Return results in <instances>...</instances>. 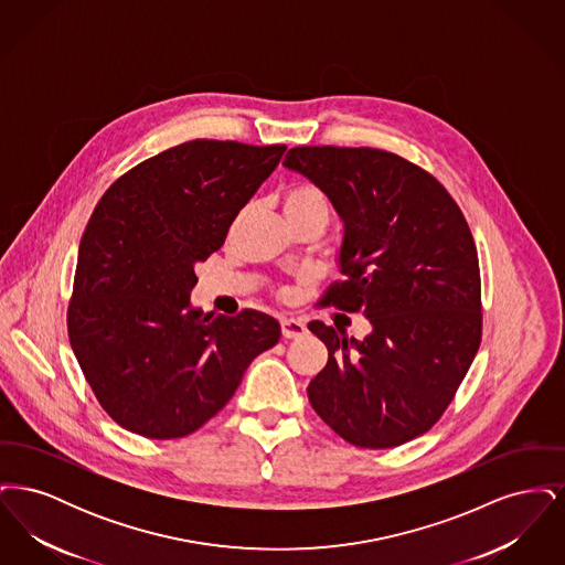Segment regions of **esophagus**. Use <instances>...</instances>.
Returning <instances> with one entry per match:
<instances>
[{"label": "esophagus", "mask_w": 565, "mask_h": 565, "mask_svg": "<svg viewBox=\"0 0 565 565\" xmlns=\"http://www.w3.org/2000/svg\"><path fill=\"white\" fill-rule=\"evenodd\" d=\"M281 332L286 339H298L307 332V326L302 320H295V318H286L281 320Z\"/></svg>", "instance_id": "1"}]
</instances>
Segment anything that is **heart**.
Instances as JSON below:
<instances>
[{"instance_id": "1", "label": "heart", "mask_w": 565, "mask_h": 565, "mask_svg": "<svg viewBox=\"0 0 565 565\" xmlns=\"http://www.w3.org/2000/svg\"><path fill=\"white\" fill-rule=\"evenodd\" d=\"M281 207L288 220L298 217H323L328 220V201L320 190L311 184H295L284 192Z\"/></svg>"}]
</instances>
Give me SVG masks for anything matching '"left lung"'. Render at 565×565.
<instances>
[{
	"label": "left lung",
	"instance_id": "8db88e82",
	"mask_svg": "<svg viewBox=\"0 0 565 565\" xmlns=\"http://www.w3.org/2000/svg\"><path fill=\"white\" fill-rule=\"evenodd\" d=\"M284 167L343 222L322 305L362 313L371 332L309 322L328 348L309 403L348 443L390 449L430 430L481 345V273L468 222L428 171L375 148L300 146Z\"/></svg>",
	"mask_w": 565,
	"mask_h": 565
}]
</instances>
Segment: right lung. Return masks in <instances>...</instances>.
<instances>
[{"instance_id":"right-lung-1","label":"right lung","mask_w":565,"mask_h":565,"mask_svg":"<svg viewBox=\"0 0 565 565\" xmlns=\"http://www.w3.org/2000/svg\"><path fill=\"white\" fill-rule=\"evenodd\" d=\"M286 146L194 139L139 162L90 215L67 311L70 345L109 417L125 430L189 436L228 403L281 328L192 307L194 267L269 178Z\"/></svg>"}]
</instances>
